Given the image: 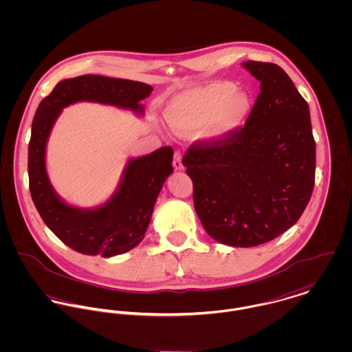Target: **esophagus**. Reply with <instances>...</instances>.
<instances>
[{"instance_id":"34e87169","label":"esophagus","mask_w":352,"mask_h":352,"mask_svg":"<svg viewBox=\"0 0 352 352\" xmlns=\"http://www.w3.org/2000/svg\"><path fill=\"white\" fill-rule=\"evenodd\" d=\"M173 166L175 169H179V170H183L184 169V164H183V155L180 151H176L175 153V158H173Z\"/></svg>"}]
</instances>
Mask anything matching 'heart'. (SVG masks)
<instances>
[{"instance_id":"heart-1","label":"heart","mask_w":352,"mask_h":352,"mask_svg":"<svg viewBox=\"0 0 352 352\" xmlns=\"http://www.w3.org/2000/svg\"><path fill=\"white\" fill-rule=\"evenodd\" d=\"M251 109L247 92L236 89L232 82L218 81L175 96L166 104L164 116L179 134H195L211 124L210 137L221 141L245 124Z\"/></svg>"}]
</instances>
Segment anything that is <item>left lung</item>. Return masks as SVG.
<instances>
[{
  "label": "left lung",
  "instance_id": "obj_1",
  "mask_svg": "<svg viewBox=\"0 0 352 352\" xmlns=\"http://www.w3.org/2000/svg\"><path fill=\"white\" fill-rule=\"evenodd\" d=\"M241 65L260 81L245 126L226 140L194 144L183 164L208 236L250 248L300 219L314 187L316 142L309 105L286 72L267 62Z\"/></svg>",
  "mask_w": 352,
  "mask_h": 352
}]
</instances>
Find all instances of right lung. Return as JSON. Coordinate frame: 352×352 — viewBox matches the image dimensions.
<instances>
[{"mask_svg": "<svg viewBox=\"0 0 352 352\" xmlns=\"http://www.w3.org/2000/svg\"><path fill=\"white\" fill-rule=\"evenodd\" d=\"M151 91V85L140 81L85 74L58 82L35 112L28 145L31 197L51 232L74 251L112 257L144 240L157 197L173 172V151L164 146L130 158L111 198L98 207L81 208L66 203L51 186L46 148L52 126L65 107L78 101L115 105L142 116L140 101L149 98Z\"/></svg>", "mask_w": 352, "mask_h": 352, "instance_id": "add662e5", "label": "right lung"}]
</instances>
